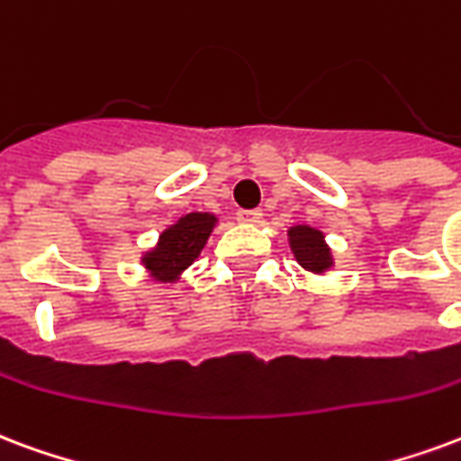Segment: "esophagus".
<instances>
[{"mask_svg": "<svg viewBox=\"0 0 461 461\" xmlns=\"http://www.w3.org/2000/svg\"><path fill=\"white\" fill-rule=\"evenodd\" d=\"M261 217H264L261 210H240V212H237V220L244 221V224H258Z\"/></svg>", "mask_w": 461, "mask_h": 461, "instance_id": "1", "label": "esophagus"}]
</instances>
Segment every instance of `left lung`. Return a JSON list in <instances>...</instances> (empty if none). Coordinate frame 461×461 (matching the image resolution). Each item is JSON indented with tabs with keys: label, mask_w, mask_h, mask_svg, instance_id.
Masks as SVG:
<instances>
[{
	"label": "left lung",
	"mask_w": 461,
	"mask_h": 461,
	"mask_svg": "<svg viewBox=\"0 0 461 461\" xmlns=\"http://www.w3.org/2000/svg\"><path fill=\"white\" fill-rule=\"evenodd\" d=\"M288 240H291V251L298 258V264L312 274H325L327 268L335 264L332 251L325 244V234L315 227H308V224L291 227Z\"/></svg>",
	"instance_id": "left-lung-1"
}]
</instances>
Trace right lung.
Instances as JSON below:
<instances>
[{"label": "right lung", "mask_w": 461, "mask_h": 461, "mask_svg": "<svg viewBox=\"0 0 461 461\" xmlns=\"http://www.w3.org/2000/svg\"><path fill=\"white\" fill-rule=\"evenodd\" d=\"M217 217L210 212H190L163 231L156 249L146 251L141 264L156 281L173 283L193 264L207 244Z\"/></svg>", "instance_id": "right-lung-1"}]
</instances>
